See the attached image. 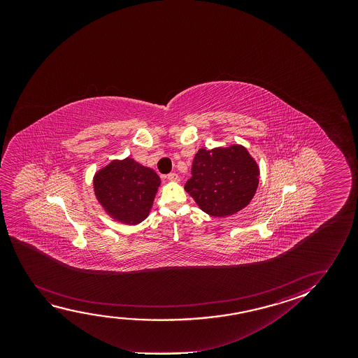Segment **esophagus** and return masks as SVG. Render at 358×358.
Instances as JSON below:
<instances>
[{
  "mask_svg": "<svg viewBox=\"0 0 358 358\" xmlns=\"http://www.w3.org/2000/svg\"><path fill=\"white\" fill-rule=\"evenodd\" d=\"M167 180L169 181H180V177H178V175L177 173H175V172H171V173H169L167 175Z\"/></svg>",
  "mask_w": 358,
  "mask_h": 358,
  "instance_id": "1",
  "label": "esophagus"
}]
</instances>
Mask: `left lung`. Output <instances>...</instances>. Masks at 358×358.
<instances>
[{"label": "left lung", "mask_w": 358, "mask_h": 358, "mask_svg": "<svg viewBox=\"0 0 358 358\" xmlns=\"http://www.w3.org/2000/svg\"><path fill=\"white\" fill-rule=\"evenodd\" d=\"M259 183V169L242 145L199 149L186 189L211 216L232 215L250 204Z\"/></svg>", "instance_id": "1"}]
</instances>
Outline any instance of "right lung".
<instances>
[{
	"label": "right lung",
	"mask_w": 358,
	"mask_h": 358,
	"mask_svg": "<svg viewBox=\"0 0 358 358\" xmlns=\"http://www.w3.org/2000/svg\"><path fill=\"white\" fill-rule=\"evenodd\" d=\"M159 186L155 171L131 157L111 162L94 177L95 194L105 210L129 225L147 217Z\"/></svg>",
	"instance_id": "add662e5"
}]
</instances>
